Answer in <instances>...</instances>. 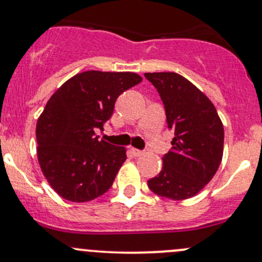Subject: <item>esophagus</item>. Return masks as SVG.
Wrapping results in <instances>:
<instances>
[{"label":"esophagus","mask_w":262,"mask_h":262,"mask_svg":"<svg viewBox=\"0 0 262 262\" xmlns=\"http://www.w3.org/2000/svg\"><path fill=\"white\" fill-rule=\"evenodd\" d=\"M130 150H132V154H133L134 157H140V155H143V153H144L143 150H139V149H136V148H132Z\"/></svg>","instance_id":"esophagus-1"}]
</instances>
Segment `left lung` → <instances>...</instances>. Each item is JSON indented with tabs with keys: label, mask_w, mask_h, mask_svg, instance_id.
Returning <instances> with one entry per match:
<instances>
[{
	"label": "left lung",
	"mask_w": 262,
	"mask_h": 262,
	"mask_svg": "<svg viewBox=\"0 0 262 262\" xmlns=\"http://www.w3.org/2000/svg\"><path fill=\"white\" fill-rule=\"evenodd\" d=\"M165 109L168 128L174 130L171 149L164 154L162 171L148 180L159 196L185 200L212 179L224 149V126L210 99L174 72L145 73Z\"/></svg>",
	"instance_id": "left-lung-1"
}]
</instances>
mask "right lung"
<instances>
[{
  "label": "right lung",
  "mask_w": 262,
  "mask_h": 262,
  "mask_svg": "<svg viewBox=\"0 0 262 262\" xmlns=\"http://www.w3.org/2000/svg\"><path fill=\"white\" fill-rule=\"evenodd\" d=\"M140 82L132 72H82L47 102L36 126L37 155L63 199L84 203L109 190L126 159L125 148L99 140L96 132L103 130L118 97Z\"/></svg>",
  "instance_id": "right-lung-1"
}]
</instances>
